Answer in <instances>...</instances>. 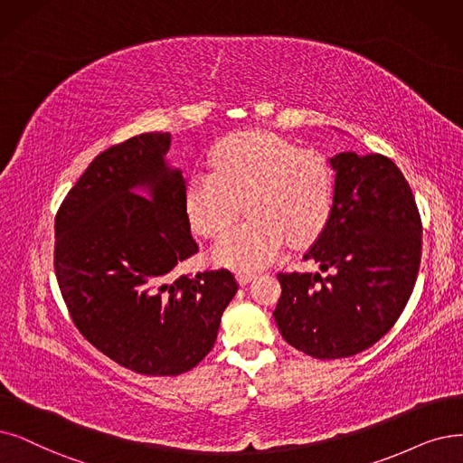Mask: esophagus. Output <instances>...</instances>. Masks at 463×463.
Masks as SVG:
<instances>
[{"instance_id": "esophagus-1", "label": "esophagus", "mask_w": 463, "mask_h": 463, "mask_svg": "<svg viewBox=\"0 0 463 463\" xmlns=\"http://www.w3.org/2000/svg\"><path fill=\"white\" fill-rule=\"evenodd\" d=\"M237 283L239 285H247V283H250L252 279H254V273H250V271H237Z\"/></svg>"}]
</instances>
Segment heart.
<instances>
[{"label":"heart","mask_w":463,"mask_h":463,"mask_svg":"<svg viewBox=\"0 0 463 463\" xmlns=\"http://www.w3.org/2000/svg\"><path fill=\"white\" fill-rule=\"evenodd\" d=\"M213 167L214 173L188 178L184 205L192 228L203 237H218L245 199L250 218L218 239L213 249L218 264L239 271L264 268L288 239L304 245L325 228L335 178L323 154L298 150L266 131H245L218 142Z\"/></svg>","instance_id":"heart-1"}]
</instances>
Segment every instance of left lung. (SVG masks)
I'll return each mask as SVG.
<instances>
[{
	"instance_id": "obj_1",
	"label": "left lung",
	"mask_w": 463,
	"mask_h": 463,
	"mask_svg": "<svg viewBox=\"0 0 463 463\" xmlns=\"http://www.w3.org/2000/svg\"><path fill=\"white\" fill-rule=\"evenodd\" d=\"M332 211L304 260L321 273H279L273 317L281 336L316 359L351 357L374 345L409 302L420 268L421 222L409 182L380 154L344 152Z\"/></svg>"
}]
</instances>
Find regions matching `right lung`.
I'll use <instances>...</instances> for the list:
<instances>
[{"instance_id": "1", "label": "right lung", "mask_w": 463, "mask_h": 463, "mask_svg": "<svg viewBox=\"0 0 463 463\" xmlns=\"http://www.w3.org/2000/svg\"><path fill=\"white\" fill-rule=\"evenodd\" d=\"M169 133L128 138L92 159L54 218V273L71 321L118 364L178 376L213 349L239 285L228 269L171 271L197 252L186 178Z\"/></svg>"}]
</instances>
